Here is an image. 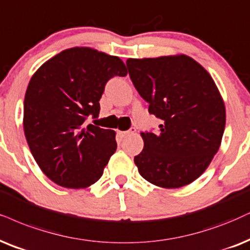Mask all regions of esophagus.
Wrapping results in <instances>:
<instances>
[{
  "label": "esophagus",
  "instance_id": "1",
  "mask_svg": "<svg viewBox=\"0 0 250 250\" xmlns=\"http://www.w3.org/2000/svg\"><path fill=\"white\" fill-rule=\"evenodd\" d=\"M135 132H136V129L135 128H130L127 131H119V136H120V137H125V136L134 135Z\"/></svg>",
  "mask_w": 250,
  "mask_h": 250
}]
</instances>
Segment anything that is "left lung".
Wrapping results in <instances>:
<instances>
[{"label": "left lung", "mask_w": 250, "mask_h": 250, "mask_svg": "<svg viewBox=\"0 0 250 250\" xmlns=\"http://www.w3.org/2000/svg\"><path fill=\"white\" fill-rule=\"evenodd\" d=\"M127 67L148 113L163 120L159 134L141 132L138 172L160 188L194 182L209 167L225 129V104L213 78L185 54L128 59Z\"/></svg>", "instance_id": "left-lung-1"}]
</instances>
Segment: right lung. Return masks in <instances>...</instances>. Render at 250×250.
Here are the masks:
<instances>
[{
    "mask_svg": "<svg viewBox=\"0 0 250 250\" xmlns=\"http://www.w3.org/2000/svg\"><path fill=\"white\" fill-rule=\"evenodd\" d=\"M127 74L118 56L72 47L31 77L24 99L25 137L38 166L56 185L83 189L102 178L118 146L116 132L83 125L86 116L99 114L107 81Z\"/></svg>",
    "mask_w": 250,
    "mask_h": 250,
    "instance_id": "add662e5",
    "label": "right lung"
}]
</instances>
